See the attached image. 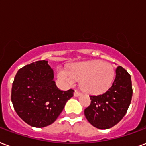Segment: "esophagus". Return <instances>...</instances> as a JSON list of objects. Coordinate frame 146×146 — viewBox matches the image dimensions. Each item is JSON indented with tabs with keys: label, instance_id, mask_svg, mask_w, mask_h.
I'll use <instances>...</instances> for the list:
<instances>
[{
	"label": "esophagus",
	"instance_id": "1",
	"mask_svg": "<svg viewBox=\"0 0 146 146\" xmlns=\"http://www.w3.org/2000/svg\"><path fill=\"white\" fill-rule=\"evenodd\" d=\"M81 95V93L80 92H78V91H74V97H78V96Z\"/></svg>",
	"mask_w": 146,
	"mask_h": 146
}]
</instances>
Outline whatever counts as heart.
<instances>
[{
	"label": "heart",
	"mask_w": 146,
	"mask_h": 146,
	"mask_svg": "<svg viewBox=\"0 0 146 146\" xmlns=\"http://www.w3.org/2000/svg\"><path fill=\"white\" fill-rule=\"evenodd\" d=\"M57 75L65 86H72L75 80H81L84 91L97 94L110 88L113 81L115 72L110 64L101 61H90L73 64L69 70L58 68Z\"/></svg>",
	"instance_id": "1"
}]
</instances>
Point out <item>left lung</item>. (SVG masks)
<instances>
[{"label":"left lung","instance_id":"1","mask_svg":"<svg viewBox=\"0 0 146 146\" xmlns=\"http://www.w3.org/2000/svg\"><path fill=\"white\" fill-rule=\"evenodd\" d=\"M132 96L130 74L123 68L118 66L116 78L108 91L100 95L90 96L91 104L84 110L86 119L96 128H111L126 115Z\"/></svg>","mask_w":146,"mask_h":146}]
</instances>
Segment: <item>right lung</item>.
<instances>
[{
	"label": "right lung",
	"mask_w": 146,
	"mask_h": 146,
	"mask_svg": "<svg viewBox=\"0 0 146 146\" xmlns=\"http://www.w3.org/2000/svg\"><path fill=\"white\" fill-rule=\"evenodd\" d=\"M48 61H37L17 72L12 84L11 101L20 118L33 127L42 128L56 120L74 90L61 91L55 84Z\"/></svg>",
	"instance_id": "add662e5"
}]
</instances>
